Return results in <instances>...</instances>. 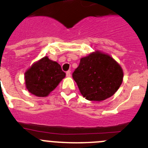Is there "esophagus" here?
Instances as JSON below:
<instances>
[{"label":"esophagus","instance_id":"esophagus-1","mask_svg":"<svg viewBox=\"0 0 148 148\" xmlns=\"http://www.w3.org/2000/svg\"><path fill=\"white\" fill-rule=\"evenodd\" d=\"M66 75L67 77H70V76H71V71H70V70H68V71H66Z\"/></svg>","mask_w":148,"mask_h":148}]
</instances>
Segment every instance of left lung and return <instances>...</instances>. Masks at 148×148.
<instances>
[{
  "label": "left lung",
  "mask_w": 148,
  "mask_h": 148,
  "mask_svg": "<svg viewBox=\"0 0 148 148\" xmlns=\"http://www.w3.org/2000/svg\"><path fill=\"white\" fill-rule=\"evenodd\" d=\"M81 93L90 101H103L118 90L123 80L121 66L113 58L95 52L81 58L73 73Z\"/></svg>",
  "instance_id": "left-lung-1"
}]
</instances>
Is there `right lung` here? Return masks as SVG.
<instances>
[{
  "label": "right lung",
  "mask_w": 148,
  "mask_h": 148,
  "mask_svg": "<svg viewBox=\"0 0 148 148\" xmlns=\"http://www.w3.org/2000/svg\"><path fill=\"white\" fill-rule=\"evenodd\" d=\"M65 75L60 64L45 56L25 73L26 87L33 95L44 97L55 90Z\"/></svg>",
  "instance_id": "1"
}]
</instances>
